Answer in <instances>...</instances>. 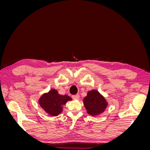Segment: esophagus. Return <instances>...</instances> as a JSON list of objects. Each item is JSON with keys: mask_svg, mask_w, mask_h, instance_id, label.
Returning <instances> with one entry per match:
<instances>
[{"mask_svg": "<svg viewBox=\"0 0 150 150\" xmlns=\"http://www.w3.org/2000/svg\"><path fill=\"white\" fill-rule=\"evenodd\" d=\"M72 98L74 99V100H78L79 99V94H76V95H72Z\"/></svg>", "mask_w": 150, "mask_h": 150, "instance_id": "34e87169", "label": "esophagus"}]
</instances>
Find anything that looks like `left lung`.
<instances>
[{
	"mask_svg": "<svg viewBox=\"0 0 150 150\" xmlns=\"http://www.w3.org/2000/svg\"><path fill=\"white\" fill-rule=\"evenodd\" d=\"M84 106L88 114L95 116L103 113L108 106V102L97 90L90 91L83 99Z\"/></svg>",
	"mask_w": 150,
	"mask_h": 150,
	"instance_id": "obj_1",
	"label": "left lung"
}]
</instances>
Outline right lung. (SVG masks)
Listing matches in <instances>:
<instances>
[{"instance_id":"obj_1","label":"right lung","mask_w":150,"mask_h":150,"mask_svg":"<svg viewBox=\"0 0 150 150\" xmlns=\"http://www.w3.org/2000/svg\"><path fill=\"white\" fill-rule=\"evenodd\" d=\"M72 98L67 95H60L55 89L43 94L39 99V103L48 115L52 116H58L62 111V107Z\"/></svg>"}]
</instances>
